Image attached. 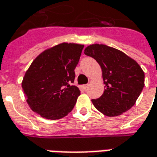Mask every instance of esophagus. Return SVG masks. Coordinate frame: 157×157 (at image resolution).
Instances as JSON below:
<instances>
[{
    "instance_id": "esophagus-1",
    "label": "esophagus",
    "mask_w": 157,
    "mask_h": 157,
    "mask_svg": "<svg viewBox=\"0 0 157 157\" xmlns=\"http://www.w3.org/2000/svg\"><path fill=\"white\" fill-rule=\"evenodd\" d=\"M87 87H88V84H86V85H82V86H81V88H82V90H86Z\"/></svg>"
}]
</instances>
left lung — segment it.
Returning <instances> with one entry per match:
<instances>
[{
  "instance_id": "1",
  "label": "left lung",
  "mask_w": 157,
  "mask_h": 157,
  "mask_svg": "<svg viewBox=\"0 0 157 157\" xmlns=\"http://www.w3.org/2000/svg\"><path fill=\"white\" fill-rule=\"evenodd\" d=\"M84 53L94 58L102 69L105 89L94 107L107 117H117L131 109L144 86V73L135 60L106 45L93 44Z\"/></svg>"
}]
</instances>
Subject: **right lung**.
<instances>
[{"mask_svg":"<svg viewBox=\"0 0 157 157\" xmlns=\"http://www.w3.org/2000/svg\"><path fill=\"white\" fill-rule=\"evenodd\" d=\"M83 48L63 42L45 50L33 61L24 76L22 88L34 112L58 120L73 109L81 92L71 83Z\"/></svg>","mask_w":157,"mask_h":157,"instance_id":"right-lung-1","label":"right lung"}]
</instances>
